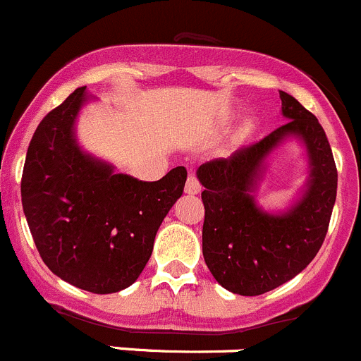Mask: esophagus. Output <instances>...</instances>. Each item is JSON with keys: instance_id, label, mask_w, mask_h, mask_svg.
Instances as JSON below:
<instances>
[{"instance_id": "obj_1", "label": "esophagus", "mask_w": 361, "mask_h": 361, "mask_svg": "<svg viewBox=\"0 0 361 361\" xmlns=\"http://www.w3.org/2000/svg\"><path fill=\"white\" fill-rule=\"evenodd\" d=\"M202 191V184L198 180V177L195 173L188 175V180H186V193L190 195H197Z\"/></svg>"}]
</instances>
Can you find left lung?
I'll return each mask as SVG.
<instances>
[{
  "label": "left lung",
  "instance_id": "1",
  "mask_svg": "<svg viewBox=\"0 0 361 361\" xmlns=\"http://www.w3.org/2000/svg\"><path fill=\"white\" fill-rule=\"evenodd\" d=\"M281 115L289 118L253 145L230 157L200 164L197 175L205 207L202 252L219 286L241 296L276 289L317 255L337 198V166L315 115L280 92ZM289 135L304 140L311 178L304 197L283 215H267L251 197L263 159Z\"/></svg>",
  "mask_w": 361,
  "mask_h": 361
}]
</instances>
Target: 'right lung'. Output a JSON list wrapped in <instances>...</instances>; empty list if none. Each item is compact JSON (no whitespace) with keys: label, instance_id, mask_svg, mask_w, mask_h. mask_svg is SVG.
I'll return each instance as SVG.
<instances>
[{"label":"right lung","instance_id":"obj_1","mask_svg":"<svg viewBox=\"0 0 361 361\" xmlns=\"http://www.w3.org/2000/svg\"><path fill=\"white\" fill-rule=\"evenodd\" d=\"M87 99V88H78L39 123L20 197L44 264L80 289L111 294L135 283L147 266L188 171L177 166L156 183H143L85 154L74 138V120Z\"/></svg>","mask_w":361,"mask_h":361}]
</instances>
